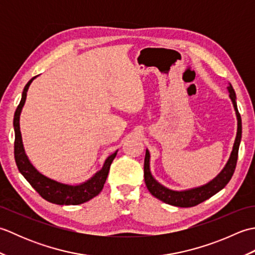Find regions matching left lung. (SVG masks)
<instances>
[{
	"label": "left lung",
	"instance_id": "left-lung-1",
	"mask_svg": "<svg viewBox=\"0 0 255 255\" xmlns=\"http://www.w3.org/2000/svg\"><path fill=\"white\" fill-rule=\"evenodd\" d=\"M228 92L229 97L232 102V105L236 111L237 121H238V128H237V136L234 143V148H232L230 158L227 162L225 167L219 174L213 178L210 182H208L205 185L185 189V191H173L162 185L158 181L155 180L153 175L151 174L150 171V152L149 150H145V156H144V182L149 192L153 195L154 197L162 200L165 204H169L172 206H176V207H193L200 203H203L204 200L210 198L214 196L215 194H217L219 191H221L227 184L231 180L232 175L235 173V169L237 165L238 160V151H239V145L241 141V134H242V123H241V116L238 111L237 107V96L236 92L232 88V85L229 83L228 85Z\"/></svg>",
	"mask_w": 255,
	"mask_h": 255
}]
</instances>
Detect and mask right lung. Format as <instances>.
<instances>
[{"mask_svg": "<svg viewBox=\"0 0 255 255\" xmlns=\"http://www.w3.org/2000/svg\"><path fill=\"white\" fill-rule=\"evenodd\" d=\"M37 77L30 79L28 83L25 85L19 105L16 108L14 115V155L16 165H17L18 171L26 178L27 182L39 193L42 198H45L48 202L57 205H80L85 202H89L90 199L95 197L96 195H99L103 187H104L108 172H110L111 164L113 160L115 159L118 150H116L115 152L108 156L100 171H97L88 181L77 184V185H70V184H64L56 180H52V178L44 175L42 173L38 171L31 164V162L29 161L28 156H27L25 152L19 128V116L25 104L27 91H28L29 85Z\"/></svg>", "mask_w": 255, "mask_h": 255, "instance_id": "right-lung-1", "label": "right lung"}]
</instances>
